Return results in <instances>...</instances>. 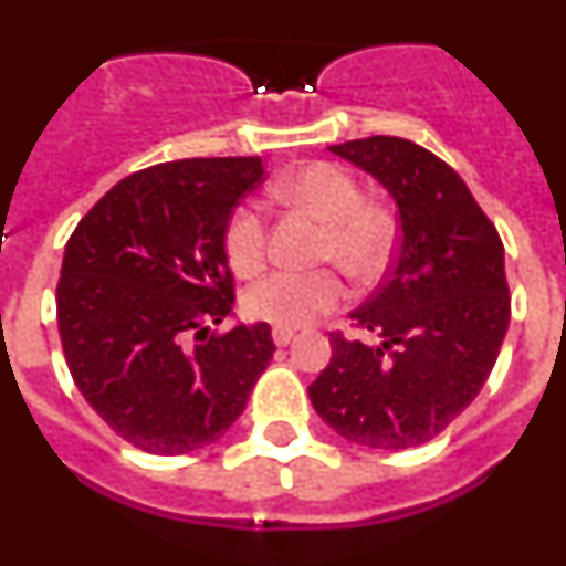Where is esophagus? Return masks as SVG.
I'll list each match as a JSON object with an SVG mask.
<instances>
[{
    "label": "esophagus",
    "mask_w": 566,
    "mask_h": 566,
    "mask_svg": "<svg viewBox=\"0 0 566 566\" xmlns=\"http://www.w3.org/2000/svg\"><path fill=\"white\" fill-rule=\"evenodd\" d=\"M272 337H274V345H280V348H283V345H289V343H292V337H294V328H280V326H274Z\"/></svg>",
    "instance_id": "1"
}]
</instances>
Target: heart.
<instances>
[{
	"mask_svg": "<svg viewBox=\"0 0 566 566\" xmlns=\"http://www.w3.org/2000/svg\"><path fill=\"white\" fill-rule=\"evenodd\" d=\"M280 203L312 214L323 223L317 258L334 260L354 280H374L388 269L397 247V227L382 207L363 201V187L339 164L312 161L280 175L272 184ZM229 266L238 274L258 272L266 258V221L252 207L234 209L223 229ZM343 300V283L334 272H274L243 294L249 317L280 328L312 326Z\"/></svg>",
	"mask_w": 566,
	"mask_h": 566,
	"instance_id": "obj_1",
	"label": "heart"
}]
</instances>
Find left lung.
I'll use <instances>...</instances> for the list:
<instances>
[{"label": "left lung", "instance_id": "1", "mask_svg": "<svg viewBox=\"0 0 566 566\" xmlns=\"http://www.w3.org/2000/svg\"><path fill=\"white\" fill-rule=\"evenodd\" d=\"M394 198L399 249L382 286L354 308L377 345L332 334L308 385L314 411L348 442L405 451L442 433L488 382L510 323L504 247L468 184L394 135L334 144Z\"/></svg>", "mask_w": 566, "mask_h": 566}]
</instances>
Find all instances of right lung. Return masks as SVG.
<instances>
[{
    "instance_id": "add662e5",
    "label": "right lung",
    "mask_w": 566,
    "mask_h": 566,
    "mask_svg": "<svg viewBox=\"0 0 566 566\" xmlns=\"http://www.w3.org/2000/svg\"><path fill=\"white\" fill-rule=\"evenodd\" d=\"M263 181L252 158H184L115 184L64 247L56 317L64 359L90 408L158 457L207 448L243 413L274 354L269 323L232 314L223 229ZM192 331L201 344L188 345Z\"/></svg>"
}]
</instances>
